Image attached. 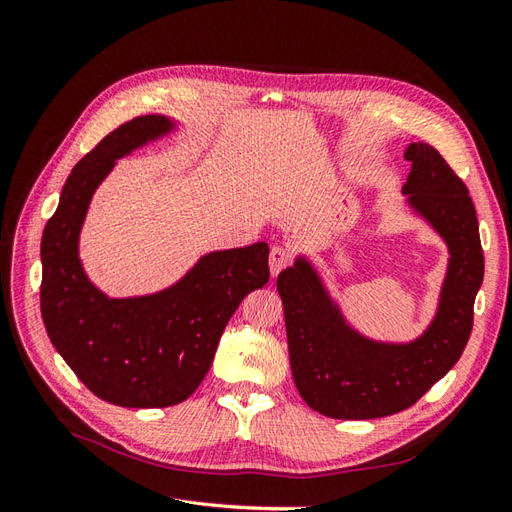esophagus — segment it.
I'll return each mask as SVG.
<instances>
[{
    "label": "esophagus",
    "mask_w": 512,
    "mask_h": 512,
    "mask_svg": "<svg viewBox=\"0 0 512 512\" xmlns=\"http://www.w3.org/2000/svg\"><path fill=\"white\" fill-rule=\"evenodd\" d=\"M288 265H290V254L284 250V247H271V254H269L271 277L280 275V271L286 269Z\"/></svg>",
    "instance_id": "1"
}]
</instances>
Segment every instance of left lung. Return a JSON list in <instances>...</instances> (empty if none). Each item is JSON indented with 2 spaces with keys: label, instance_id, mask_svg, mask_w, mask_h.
<instances>
[{
  "label": "left lung",
  "instance_id": "obj_1",
  "mask_svg": "<svg viewBox=\"0 0 512 512\" xmlns=\"http://www.w3.org/2000/svg\"><path fill=\"white\" fill-rule=\"evenodd\" d=\"M401 188L406 207L446 243L448 265L438 309L410 342H382L356 331L305 254L277 275L292 378L305 404L331 418L359 421L401 412L448 374L466 348L485 258L468 188L440 153L410 143Z\"/></svg>",
  "mask_w": 512,
  "mask_h": 512
}]
</instances>
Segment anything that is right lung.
Instances as JSON below:
<instances>
[{
    "instance_id": "right-lung-1",
    "label": "right lung",
    "mask_w": 512,
    "mask_h": 512,
    "mask_svg": "<svg viewBox=\"0 0 512 512\" xmlns=\"http://www.w3.org/2000/svg\"><path fill=\"white\" fill-rule=\"evenodd\" d=\"M166 115H143L72 168L42 232L40 309L46 333L79 380L121 408H166L203 382L239 303L269 282V245L258 241L200 256L181 280L143 297L111 299L91 284L79 237L98 185L130 156L175 132Z\"/></svg>"
}]
</instances>
